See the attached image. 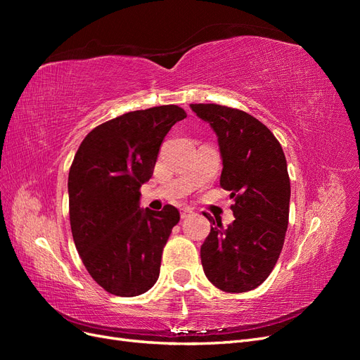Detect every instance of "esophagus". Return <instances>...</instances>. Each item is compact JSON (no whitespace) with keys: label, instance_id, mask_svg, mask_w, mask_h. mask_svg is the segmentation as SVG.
I'll list each match as a JSON object with an SVG mask.
<instances>
[{"label":"esophagus","instance_id":"esophagus-1","mask_svg":"<svg viewBox=\"0 0 360 360\" xmlns=\"http://www.w3.org/2000/svg\"><path fill=\"white\" fill-rule=\"evenodd\" d=\"M192 214H193V212H192V209H189V207H184V209H181V212H180L181 219H186V217H189Z\"/></svg>","mask_w":360,"mask_h":360}]
</instances>
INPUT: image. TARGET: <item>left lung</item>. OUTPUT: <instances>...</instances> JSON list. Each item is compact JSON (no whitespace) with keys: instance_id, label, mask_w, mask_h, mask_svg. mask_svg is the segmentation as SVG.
<instances>
[{"instance_id":"obj_1","label":"left lung","mask_w":360,"mask_h":360,"mask_svg":"<svg viewBox=\"0 0 360 360\" xmlns=\"http://www.w3.org/2000/svg\"><path fill=\"white\" fill-rule=\"evenodd\" d=\"M210 123L222 155L221 186L234 198V222L214 226L201 246L205 276L226 292H246L269 278L284 246L290 177L279 141L255 117L214 103H192Z\"/></svg>"}]
</instances>
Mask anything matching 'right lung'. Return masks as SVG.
I'll return each mask as SVG.
<instances>
[{"label":"right lung","instance_id":"1","mask_svg":"<svg viewBox=\"0 0 360 360\" xmlns=\"http://www.w3.org/2000/svg\"><path fill=\"white\" fill-rule=\"evenodd\" d=\"M186 112L177 105L132 111L94 127L69 171V214L78 254L91 278L120 297L156 284L176 207L139 209V188L153 176L160 144Z\"/></svg>","mask_w":360,"mask_h":360}]
</instances>
